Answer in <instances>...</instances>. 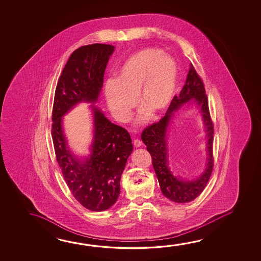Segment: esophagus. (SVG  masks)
Segmentation results:
<instances>
[{
    "instance_id": "34e87169",
    "label": "esophagus",
    "mask_w": 261,
    "mask_h": 261,
    "mask_svg": "<svg viewBox=\"0 0 261 261\" xmlns=\"http://www.w3.org/2000/svg\"><path fill=\"white\" fill-rule=\"evenodd\" d=\"M134 146H135V147H140V146H142L141 140L135 139V140H134Z\"/></svg>"
}]
</instances>
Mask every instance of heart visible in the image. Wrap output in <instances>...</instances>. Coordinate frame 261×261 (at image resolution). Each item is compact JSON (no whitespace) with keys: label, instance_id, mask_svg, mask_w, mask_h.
Instances as JSON below:
<instances>
[{"label":"heart","instance_id":"1","mask_svg":"<svg viewBox=\"0 0 261 261\" xmlns=\"http://www.w3.org/2000/svg\"><path fill=\"white\" fill-rule=\"evenodd\" d=\"M178 84V67L171 56L158 48H145L130 56L120 68L116 80L106 83L107 106L115 119L126 123L137 106H143L138 122L153 112L161 115L173 101Z\"/></svg>","mask_w":261,"mask_h":261}]
</instances>
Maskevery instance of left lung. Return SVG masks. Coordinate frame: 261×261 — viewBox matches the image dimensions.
<instances>
[{"label": "left lung", "instance_id": "left-lung-1", "mask_svg": "<svg viewBox=\"0 0 261 261\" xmlns=\"http://www.w3.org/2000/svg\"><path fill=\"white\" fill-rule=\"evenodd\" d=\"M191 100L196 103L204 122L207 138V160L204 172L198 178L189 180L174 175L170 170L167 160L168 149L166 139L174 114L181 106ZM141 138L146 146V149L150 153L153 168L159 179L161 192L165 197L174 202L185 203L193 201L201 194L209 181L213 171L214 125L211 120L204 85L192 64L190 65L186 83L179 92V95L174 97L173 101L163 118H161L158 123L147 126L142 132Z\"/></svg>", "mask_w": 261, "mask_h": 261}]
</instances>
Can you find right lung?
I'll return each mask as SVG.
<instances>
[{"mask_svg": "<svg viewBox=\"0 0 261 261\" xmlns=\"http://www.w3.org/2000/svg\"><path fill=\"white\" fill-rule=\"evenodd\" d=\"M115 46L92 44L69 57L56 88L52 112V139L65 181L75 199L93 212L109 209L120 194V179L133 151L129 133L113 124L94 105ZM80 102L92 103L94 138L90 154L79 159L69 149L63 119Z\"/></svg>", "mask_w": 261, "mask_h": 261, "instance_id": "obj_1", "label": "right lung"}]
</instances>
